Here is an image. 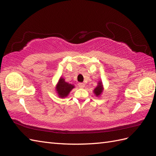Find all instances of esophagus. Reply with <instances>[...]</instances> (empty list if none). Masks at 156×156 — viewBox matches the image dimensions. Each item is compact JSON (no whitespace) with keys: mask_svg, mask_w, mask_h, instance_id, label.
Wrapping results in <instances>:
<instances>
[{"mask_svg":"<svg viewBox=\"0 0 156 156\" xmlns=\"http://www.w3.org/2000/svg\"><path fill=\"white\" fill-rule=\"evenodd\" d=\"M78 85H79V87L81 88H83L85 87V84H84L83 83H79L78 84Z\"/></svg>","mask_w":156,"mask_h":156,"instance_id":"34e87169","label":"esophagus"}]
</instances>
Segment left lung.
<instances>
[{"label":"left lung","instance_id":"8db88e82","mask_svg":"<svg viewBox=\"0 0 156 156\" xmlns=\"http://www.w3.org/2000/svg\"><path fill=\"white\" fill-rule=\"evenodd\" d=\"M102 91H103V86L101 84V83L99 82L98 87L95 89H94V93H95L96 96H98L100 95L101 93L102 92Z\"/></svg>","mask_w":156,"mask_h":156}]
</instances>
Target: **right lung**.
I'll return each instance as SVG.
<instances>
[{"label":"right lung","instance_id":"add662e5","mask_svg":"<svg viewBox=\"0 0 156 156\" xmlns=\"http://www.w3.org/2000/svg\"><path fill=\"white\" fill-rule=\"evenodd\" d=\"M74 88V86L72 84H69L66 82H65L64 79L60 78L59 81L56 85V91H57L59 97L60 98H65L66 97L69 92Z\"/></svg>","mask_w":156,"mask_h":156}]
</instances>
